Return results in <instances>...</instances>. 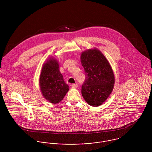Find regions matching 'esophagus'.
<instances>
[{
	"instance_id": "obj_1",
	"label": "esophagus",
	"mask_w": 152,
	"mask_h": 152,
	"mask_svg": "<svg viewBox=\"0 0 152 152\" xmlns=\"http://www.w3.org/2000/svg\"><path fill=\"white\" fill-rule=\"evenodd\" d=\"M72 87L74 88H76L78 87V84H74L72 85Z\"/></svg>"
}]
</instances>
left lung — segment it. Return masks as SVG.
Here are the masks:
<instances>
[{
	"instance_id": "8db88e82",
	"label": "left lung",
	"mask_w": 152,
	"mask_h": 152,
	"mask_svg": "<svg viewBox=\"0 0 152 152\" xmlns=\"http://www.w3.org/2000/svg\"><path fill=\"white\" fill-rule=\"evenodd\" d=\"M81 62L86 76L82 86V95L89 105L100 106L108 98L114 87L113 70L104 55L96 48L83 52Z\"/></svg>"
}]
</instances>
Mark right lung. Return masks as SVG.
Instances as JSON below:
<instances>
[{
	"label": "right lung",
	"instance_id": "add662e5",
	"mask_svg": "<svg viewBox=\"0 0 152 152\" xmlns=\"http://www.w3.org/2000/svg\"><path fill=\"white\" fill-rule=\"evenodd\" d=\"M39 86L45 99L52 104L61 101L69 90L59 69V64L55 58H50L42 67Z\"/></svg>",
	"mask_w": 152,
	"mask_h": 152
}]
</instances>
